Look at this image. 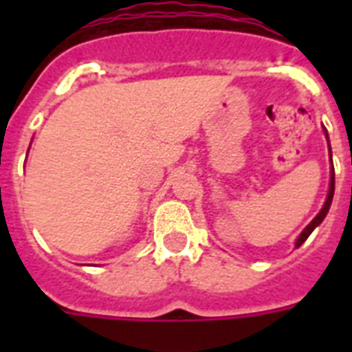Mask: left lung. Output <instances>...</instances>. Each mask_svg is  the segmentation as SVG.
Returning <instances> with one entry per match:
<instances>
[{"instance_id":"left-lung-1","label":"left lung","mask_w":352,"mask_h":352,"mask_svg":"<svg viewBox=\"0 0 352 352\" xmlns=\"http://www.w3.org/2000/svg\"><path fill=\"white\" fill-rule=\"evenodd\" d=\"M323 133H325V138H327V144H329V135H327V129L323 127ZM329 155H331V164H333V151H331V144H329ZM333 197H334V166H331V181H329V193H327V199H325V203H323L322 210L318 212V215L314 219L309 223V225L303 228L300 235H298V239H296V248H300L303 243L307 241V237L314 232L316 226L322 225V221L325 219V215L329 214V208H331V203H333Z\"/></svg>"}]
</instances>
